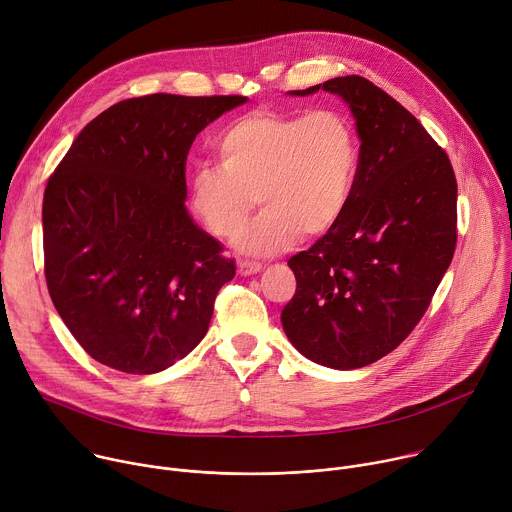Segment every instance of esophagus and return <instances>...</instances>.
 Returning <instances> with one entry per match:
<instances>
[{"label":"esophagus","instance_id":"34e87169","mask_svg":"<svg viewBox=\"0 0 512 512\" xmlns=\"http://www.w3.org/2000/svg\"><path fill=\"white\" fill-rule=\"evenodd\" d=\"M261 267H263V265H261L259 261H249V259H243V261L237 263V271H239V275H243V277H249V275L261 271Z\"/></svg>","mask_w":512,"mask_h":512}]
</instances>
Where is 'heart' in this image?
Returning a JSON list of instances; mask_svg holds the SVG:
<instances>
[{"label": "heart", "mask_w": 512, "mask_h": 512, "mask_svg": "<svg viewBox=\"0 0 512 512\" xmlns=\"http://www.w3.org/2000/svg\"><path fill=\"white\" fill-rule=\"evenodd\" d=\"M218 166L188 178V202L204 229L231 241L259 201L264 210L237 238L243 253L269 257L298 235L318 239L344 216L358 176V137L338 109L239 117L216 143Z\"/></svg>", "instance_id": "1"}]
</instances>
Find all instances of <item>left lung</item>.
<instances>
[{"instance_id": "8db88e82", "label": "left lung", "mask_w": 512, "mask_h": 512, "mask_svg": "<svg viewBox=\"0 0 512 512\" xmlns=\"http://www.w3.org/2000/svg\"><path fill=\"white\" fill-rule=\"evenodd\" d=\"M318 89L340 95L360 137L358 176L340 223L287 265L296 294L281 324L306 358L360 369L419 324L458 241V184L444 148L391 95L348 75Z\"/></svg>"}]
</instances>
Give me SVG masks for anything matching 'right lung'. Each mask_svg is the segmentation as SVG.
Here are the masks:
<instances>
[{"instance_id":"obj_1","label":"right lung","mask_w":512,"mask_h":512,"mask_svg":"<svg viewBox=\"0 0 512 512\" xmlns=\"http://www.w3.org/2000/svg\"><path fill=\"white\" fill-rule=\"evenodd\" d=\"M243 95L119 101L72 141L42 204L44 275L56 312L105 367L160 373L206 334L235 259L184 206L196 135Z\"/></svg>"}]
</instances>
